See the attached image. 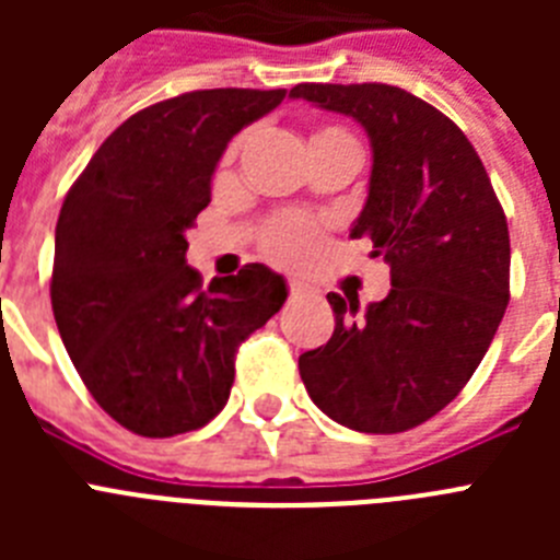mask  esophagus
Here are the masks:
<instances>
[{"label": "esophagus", "mask_w": 560, "mask_h": 560, "mask_svg": "<svg viewBox=\"0 0 560 560\" xmlns=\"http://www.w3.org/2000/svg\"><path fill=\"white\" fill-rule=\"evenodd\" d=\"M289 294L294 296V300H303V296H316V285L305 283V280H289Z\"/></svg>", "instance_id": "esophagus-1"}]
</instances>
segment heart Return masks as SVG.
<instances>
[{"label":"heart","mask_w":560,"mask_h":560,"mask_svg":"<svg viewBox=\"0 0 560 560\" xmlns=\"http://www.w3.org/2000/svg\"><path fill=\"white\" fill-rule=\"evenodd\" d=\"M330 133L345 131H339V128H323L314 137H330ZM319 241H323L319 224L314 219H305V215H280V219H275L266 226L264 235L266 252L275 260H283V264H296V260H305L308 255H314Z\"/></svg>","instance_id":"obj_1"}]
</instances>
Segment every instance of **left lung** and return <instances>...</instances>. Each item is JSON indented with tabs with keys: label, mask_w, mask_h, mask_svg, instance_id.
I'll return each mask as SVG.
<instances>
[{
	"label": "left lung",
	"mask_w": 560,
	"mask_h": 560,
	"mask_svg": "<svg viewBox=\"0 0 560 560\" xmlns=\"http://www.w3.org/2000/svg\"><path fill=\"white\" fill-rule=\"evenodd\" d=\"M291 97L348 114L370 137V237L393 289L359 314L328 294L336 328L300 355L311 400L341 427L395 434L452 404L511 300L508 219L482 160L446 114L389 83H296Z\"/></svg>",
	"instance_id": "left-lung-1"
}]
</instances>
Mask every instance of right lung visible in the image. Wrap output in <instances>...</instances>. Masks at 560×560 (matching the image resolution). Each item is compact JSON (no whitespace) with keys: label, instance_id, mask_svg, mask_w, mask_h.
Wrapping results in <instances>:
<instances>
[{"label":"right lung","instance_id":"1","mask_svg":"<svg viewBox=\"0 0 560 560\" xmlns=\"http://www.w3.org/2000/svg\"><path fill=\"white\" fill-rule=\"evenodd\" d=\"M285 89H199L114 128L69 187L49 300L92 398L128 432L173 438L224 409L241 341L283 308L277 271L246 264L210 285L185 232L210 205L226 142Z\"/></svg>","mask_w":560,"mask_h":560}]
</instances>
